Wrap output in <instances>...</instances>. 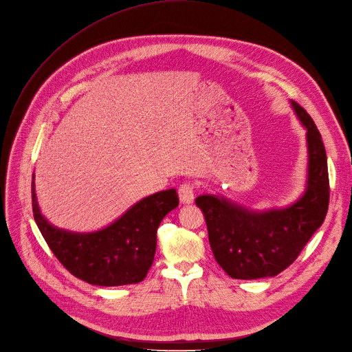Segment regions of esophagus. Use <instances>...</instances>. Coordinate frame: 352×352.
I'll list each match as a JSON object with an SVG mask.
<instances>
[{"mask_svg": "<svg viewBox=\"0 0 352 352\" xmlns=\"http://www.w3.org/2000/svg\"><path fill=\"white\" fill-rule=\"evenodd\" d=\"M179 193V199L182 204H192L193 198H195V190H193V185L190 182H185V184H182L177 189Z\"/></svg>", "mask_w": 352, "mask_h": 352, "instance_id": "obj_1", "label": "esophagus"}]
</instances>
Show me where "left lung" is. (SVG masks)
Returning <instances> with one entry per match:
<instances>
[{
	"instance_id": "8db88e82",
	"label": "left lung",
	"mask_w": 352,
	"mask_h": 352,
	"mask_svg": "<svg viewBox=\"0 0 352 352\" xmlns=\"http://www.w3.org/2000/svg\"><path fill=\"white\" fill-rule=\"evenodd\" d=\"M306 127L309 168L302 198L285 209L254 212L217 195L196 198L205 215L209 244L217 263L232 278L276 276L296 260L320 227L329 205L327 151L311 116L292 102Z\"/></svg>"
}]
</instances>
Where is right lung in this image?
<instances>
[{"label":"right lung","mask_w":352,"mask_h":352,"mask_svg":"<svg viewBox=\"0 0 352 352\" xmlns=\"http://www.w3.org/2000/svg\"><path fill=\"white\" fill-rule=\"evenodd\" d=\"M32 202L41 235L70 274L95 286H124L146 277L156 252L159 225L179 205V198L175 189L150 195L109 227L88 234L50 225L40 212L34 182Z\"/></svg>","instance_id":"right-lung-1"}]
</instances>
